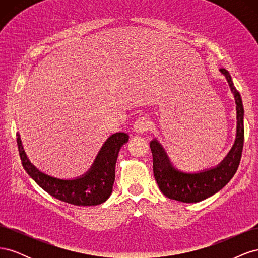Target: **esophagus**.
I'll list each match as a JSON object with an SVG mask.
<instances>
[{
  "instance_id": "esophagus-1",
  "label": "esophagus",
  "mask_w": 258,
  "mask_h": 258,
  "mask_svg": "<svg viewBox=\"0 0 258 258\" xmlns=\"http://www.w3.org/2000/svg\"><path fill=\"white\" fill-rule=\"evenodd\" d=\"M151 128V122L145 117H140L134 124V129L137 134H144Z\"/></svg>"
}]
</instances>
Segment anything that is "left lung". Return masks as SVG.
<instances>
[{"label": "left lung", "mask_w": 258, "mask_h": 258, "mask_svg": "<svg viewBox=\"0 0 258 258\" xmlns=\"http://www.w3.org/2000/svg\"><path fill=\"white\" fill-rule=\"evenodd\" d=\"M220 71L227 80L237 104V137L235 144L227 157L216 168L199 173H184L171 165L165 150L156 140L151 141L154 176L161 192L170 199L186 202V204L205 200L221 190L238 170L244 142L243 104L239 91L232 83L229 72L224 68Z\"/></svg>", "instance_id": "8db88e82"}]
</instances>
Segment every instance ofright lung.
<instances>
[{"mask_svg":"<svg viewBox=\"0 0 258 258\" xmlns=\"http://www.w3.org/2000/svg\"><path fill=\"white\" fill-rule=\"evenodd\" d=\"M129 140L124 132H117L106 140L87 173L75 179H60L38 171L27 158L19 134L17 145L22 167L35 183L50 196L74 206H97L111 196L115 181V166L120 147Z\"/></svg>","mask_w":258,"mask_h":258,"instance_id":"right-lung-1","label":"right lung"}]
</instances>
